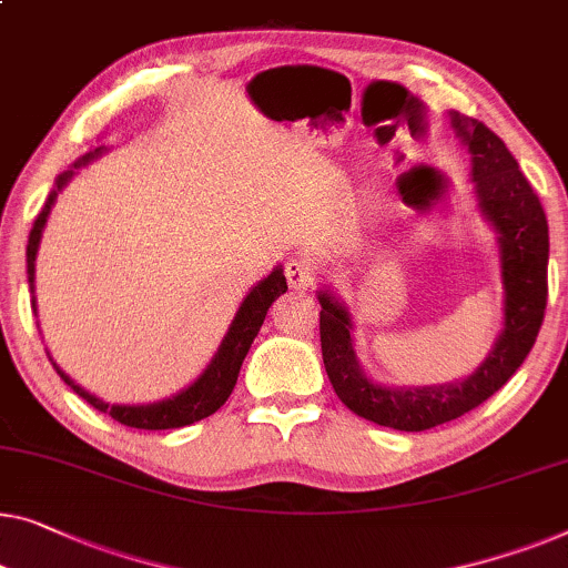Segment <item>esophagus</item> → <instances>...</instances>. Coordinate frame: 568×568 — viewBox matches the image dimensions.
<instances>
[{
  "label": "esophagus",
  "mask_w": 568,
  "mask_h": 568,
  "mask_svg": "<svg viewBox=\"0 0 568 568\" xmlns=\"http://www.w3.org/2000/svg\"><path fill=\"white\" fill-rule=\"evenodd\" d=\"M284 274H286V282H290L292 290H307V286L312 284V278H315V271H312V266H307L300 258L286 261Z\"/></svg>",
  "instance_id": "34e87169"
}]
</instances>
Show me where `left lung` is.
Segmentation results:
<instances>
[{
  "label": "left lung",
  "mask_w": 568,
  "mask_h": 568,
  "mask_svg": "<svg viewBox=\"0 0 568 568\" xmlns=\"http://www.w3.org/2000/svg\"><path fill=\"white\" fill-rule=\"evenodd\" d=\"M450 128L471 155L476 210L497 233L503 274V331L487 358L466 379L430 386H389L361 366L353 315L331 286H320V345L335 394L351 413L394 430L420 433L456 420L505 386L528 356L548 297V223L538 194L515 155L479 120L450 110Z\"/></svg>",
  "instance_id": "left-lung-1"
}]
</instances>
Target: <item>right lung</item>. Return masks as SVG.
<instances>
[{
    "mask_svg": "<svg viewBox=\"0 0 568 568\" xmlns=\"http://www.w3.org/2000/svg\"><path fill=\"white\" fill-rule=\"evenodd\" d=\"M110 151L106 145H97L92 151H87L81 159L71 163L69 171L55 176V184L48 194V200L40 210V215L36 217V225L30 230L28 237V284H30V294H32V310L38 312V302H36V258H38V248H40V237H43V230L48 223V215H51L55 200L65 189V184L71 182L73 176L79 174L81 166H89V163L102 159V155ZM286 292V276L282 266H274V271L266 278H261L258 284H253L248 294H245L241 307H237L233 323H230L227 333L223 343L217 345L215 356L210 358V364L202 368V374L196 379L184 386L182 392L171 394L166 399L151 402V405H110L102 397H97L84 386L77 384L71 379L63 368L55 364L51 353V364L55 372H59L61 379L71 386L73 392L79 394L81 399L89 402L94 409L100 413H106L114 420L128 425V427H138V430H171V427H184L192 425L196 420H204L212 413H217L220 407L225 405V399L233 392V386L237 382V374H241L243 358L248 356V348L253 338H256L261 325H264L266 312L271 304H274L282 294Z\"/></svg>",
    "mask_w": 568,
    "mask_h": 568,
    "instance_id": "obj_1",
    "label": "right lung"
}]
</instances>
